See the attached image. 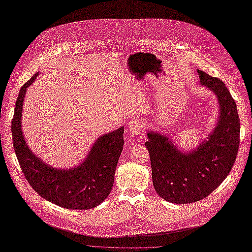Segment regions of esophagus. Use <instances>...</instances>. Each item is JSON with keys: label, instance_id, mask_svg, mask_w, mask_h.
<instances>
[{"label": "esophagus", "instance_id": "1", "mask_svg": "<svg viewBox=\"0 0 252 252\" xmlns=\"http://www.w3.org/2000/svg\"><path fill=\"white\" fill-rule=\"evenodd\" d=\"M144 129V123L139 119H133L128 123V130L133 134H139Z\"/></svg>", "mask_w": 252, "mask_h": 252}]
</instances>
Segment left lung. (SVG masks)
<instances>
[{
    "mask_svg": "<svg viewBox=\"0 0 252 252\" xmlns=\"http://www.w3.org/2000/svg\"><path fill=\"white\" fill-rule=\"evenodd\" d=\"M200 83L215 94L219 103L216 126L196 149L179 151L163 133L148 132L153 185L159 197L176 204L197 202L211 194L230 173L240 142L235 100L219 78L197 70Z\"/></svg>",
    "mask_w": 252,
    "mask_h": 252,
    "instance_id": "left-lung-1",
    "label": "left lung"
}]
</instances>
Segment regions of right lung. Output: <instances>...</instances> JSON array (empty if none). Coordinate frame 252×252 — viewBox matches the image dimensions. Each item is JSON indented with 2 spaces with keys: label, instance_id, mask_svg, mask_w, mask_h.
I'll list each match as a JSON object with an SVG mask.
<instances>
[{
  "label": "right lung",
  "instance_id": "1",
  "mask_svg": "<svg viewBox=\"0 0 252 252\" xmlns=\"http://www.w3.org/2000/svg\"><path fill=\"white\" fill-rule=\"evenodd\" d=\"M38 74L35 73L20 89L12 120L13 146L21 170L30 186L47 201L66 209L94 208L111 191L123 151L125 127L99 136L84 161L75 168L62 170L44 163L27 146L21 126L27 87Z\"/></svg>",
  "mask_w": 252,
  "mask_h": 252
}]
</instances>
